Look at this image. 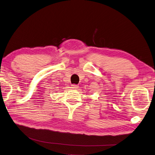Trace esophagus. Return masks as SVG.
<instances>
[{
    "instance_id": "1",
    "label": "esophagus",
    "mask_w": 155,
    "mask_h": 155,
    "mask_svg": "<svg viewBox=\"0 0 155 155\" xmlns=\"http://www.w3.org/2000/svg\"><path fill=\"white\" fill-rule=\"evenodd\" d=\"M71 86H72V88H74V89H76V88H78V85H75V84H72Z\"/></svg>"
}]
</instances>
